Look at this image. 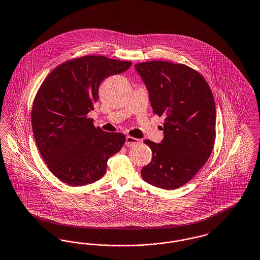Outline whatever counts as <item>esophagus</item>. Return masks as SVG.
<instances>
[{"label": "esophagus", "mask_w": 260, "mask_h": 260, "mask_svg": "<svg viewBox=\"0 0 260 260\" xmlns=\"http://www.w3.org/2000/svg\"><path fill=\"white\" fill-rule=\"evenodd\" d=\"M139 143V139L136 138H133V137H131V136H127L126 138H125V145L126 146H135V145H137Z\"/></svg>", "instance_id": "1"}]
</instances>
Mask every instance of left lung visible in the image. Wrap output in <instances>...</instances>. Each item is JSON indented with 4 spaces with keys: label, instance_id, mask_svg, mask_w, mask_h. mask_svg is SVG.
Masks as SVG:
<instances>
[{
    "label": "left lung",
    "instance_id": "8db88e82",
    "mask_svg": "<svg viewBox=\"0 0 260 260\" xmlns=\"http://www.w3.org/2000/svg\"><path fill=\"white\" fill-rule=\"evenodd\" d=\"M149 92L153 113L164 116V139L144 140L151 162L141 169L142 179L154 186L175 189L189 182L213 149L216 109L213 94L199 72L171 61L135 66Z\"/></svg>",
    "mask_w": 260,
    "mask_h": 260
}]
</instances>
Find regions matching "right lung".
Masks as SVG:
<instances>
[{"instance_id":"obj_1","label":"right lung","mask_w":260,"mask_h":260,"mask_svg":"<svg viewBox=\"0 0 260 260\" xmlns=\"http://www.w3.org/2000/svg\"><path fill=\"white\" fill-rule=\"evenodd\" d=\"M131 64L83 56L59 64L42 82L33 101L32 129L48 168L61 182L80 186L98 181L108 159L121 150L124 135L95 127L87 114L99 99L101 81Z\"/></svg>"}]
</instances>
